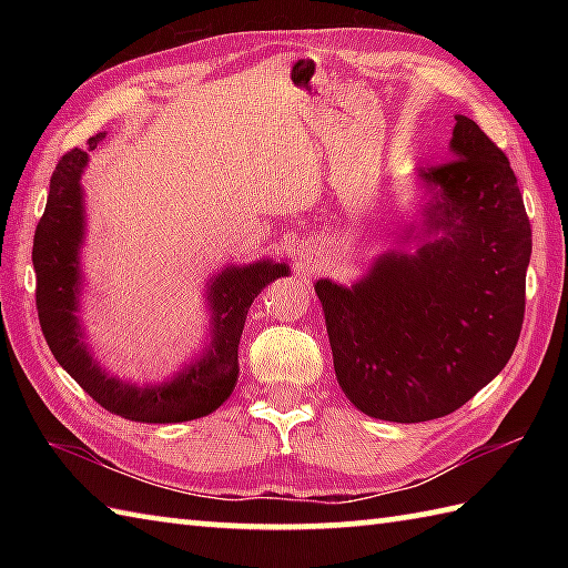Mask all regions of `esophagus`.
<instances>
[{"instance_id":"34e87169","label":"esophagus","mask_w":568,"mask_h":568,"mask_svg":"<svg viewBox=\"0 0 568 568\" xmlns=\"http://www.w3.org/2000/svg\"><path fill=\"white\" fill-rule=\"evenodd\" d=\"M312 256H315V248H312L310 244H300V258L312 263Z\"/></svg>"}]
</instances>
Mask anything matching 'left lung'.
<instances>
[{"label":"left lung","instance_id":"8db88e82","mask_svg":"<svg viewBox=\"0 0 568 568\" xmlns=\"http://www.w3.org/2000/svg\"><path fill=\"white\" fill-rule=\"evenodd\" d=\"M454 119L452 161L417 175L427 195L422 234L409 224L407 239L419 244L381 253L354 285L315 283L336 381L376 419L454 413L498 376L520 339L532 253L523 192L474 119Z\"/></svg>","mask_w":568,"mask_h":568}]
</instances>
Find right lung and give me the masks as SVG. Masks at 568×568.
Instances as JSON below:
<instances>
[{"instance_id": "1", "label": "right lung", "mask_w": 568, "mask_h": 568, "mask_svg": "<svg viewBox=\"0 0 568 568\" xmlns=\"http://www.w3.org/2000/svg\"><path fill=\"white\" fill-rule=\"evenodd\" d=\"M104 134L88 141L98 149ZM88 151L72 149L55 165L45 212L33 236L36 307L41 329L55 361L94 403L131 422H187L214 413L239 381V342L248 307L265 285L291 273L285 261L263 258L248 265H224L210 277L204 303L210 310V336L202 352L171 381L139 385L110 376L84 344L78 317L82 293L80 248L84 244V192L80 178Z\"/></svg>"}]
</instances>
